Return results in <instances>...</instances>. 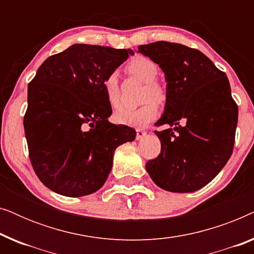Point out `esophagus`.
Listing matches in <instances>:
<instances>
[{"mask_svg":"<svg viewBox=\"0 0 254 254\" xmlns=\"http://www.w3.org/2000/svg\"><path fill=\"white\" fill-rule=\"evenodd\" d=\"M145 135H147V131L142 129H136V140H142Z\"/></svg>","mask_w":254,"mask_h":254,"instance_id":"esophagus-1","label":"esophagus"}]
</instances>
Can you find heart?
I'll return each instance as SVG.
<instances>
[{
  "mask_svg": "<svg viewBox=\"0 0 254 254\" xmlns=\"http://www.w3.org/2000/svg\"><path fill=\"white\" fill-rule=\"evenodd\" d=\"M127 70L144 83L142 102H147L138 109H123L116 113V120L121 125L130 127H144L152 123L158 117V104H164L166 100L165 89L156 81L158 77V65L151 59L145 57H136L131 59L127 65ZM104 92L107 103L113 109L121 105V92L118 75L116 72L107 75L103 82ZM154 102H152V100Z\"/></svg>",
  "mask_w": 254,
  "mask_h": 254,
  "instance_id": "1",
  "label": "heart"
}]
</instances>
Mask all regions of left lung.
<instances>
[{
  "label": "left lung",
  "mask_w": 254,
  "mask_h": 254,
  "mask_svg": "<svg viewBox=\"0 0 254 254\" xmlns=\"http://www.w3.org/2000/svg\"><path fill=\"white\" fill-rule=\"evenodd\" d=\"M165 75L166 103L155 131L162 149L145 169L161 189L190 193L202 189L232 154L238 106L225 72L200 51L169 41L138 46ZM182 124H180V123Z\"/></svg>",
  "instance_id": "left-lung-1"
}]
</instances>
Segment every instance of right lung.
I'll use <instances>...</instances> for the list:
<instances>
[{
	"label": "right lung",
	"instance_id": "1",
	"mask_svg": "<svg viewBox=\"0 0 254 254\" xmlns=\"http://www.w3.org/2000/svg\"><path fill=\"white\" fill-rule=\"evenodd\" d=\"M131 50L75 44L52 55L27 89L24 130L31 164L45 186L64 196L95 193L106 182L120 144L136 131L109 121L103 82Z\"/></svg>",
	"mask_w": 254,
	"mask_h": 254
}]
</instances>
